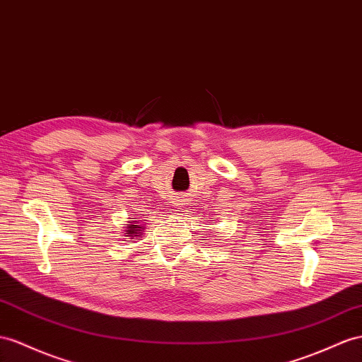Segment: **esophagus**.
<instances>
[{
    "mask_svg": "<svg viewBox=\"0 0 362 362\" xmlns=\"http://www.w3.org/2000/svg\"><path fill=\"white\" fill-rule=\"evenodd\" d=\"M179 202H180V200H179Z\"/></svg>",
    "mask_w": 362,
    "mask_h": 362,
    "instance_id": "34e87169",
    "label": "esophagus"
}]
</instances>
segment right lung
Segmentation results:
<instances>
[{
  "label": "right lung",
  "mask_w": 362,
  "mask_h": 362,
  "mask_svg": "<svg viewBox=\"0 0 362 362\" xmlns=\"http://www.w3.org/2000/svg\"><path fill=\"white\" fill-rule=\"evenodd\" d=\"M128 223L129 225L125 226L127 229L124 233V234H127V237H137V235H141L144 233V226L139 225V221H136V223H134V220H129Z\"/></svg>",
  "instance_id": "1"
}]
</instances>
